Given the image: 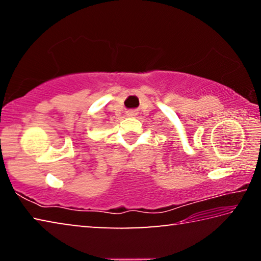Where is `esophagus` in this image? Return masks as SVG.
<instances>
[{
	"label": "esophagus",
	"mask_w": 261,
	"mask_h": 261,
	"mask_svg": "<svg viewBox=\"0 0 261 261\" xmlns=\"http://www.w3.org/2000/svg\"><path fill=\"white\" fill-rule=\"evenodd\" d=\"M129 114H132V113H129Z\"/></svg>",
	"instance_id": "obj_1"
}]
</instances>
